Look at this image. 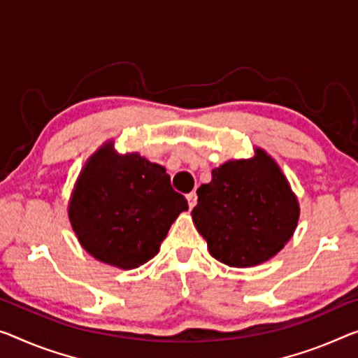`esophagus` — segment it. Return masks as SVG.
I'll return each mask as SVG.
<instances>
[{
  "label": "esophagus",
  "instance_id": "1",
  "mask_svg": "<svg viewBox=\"0 0 358 358\" xmlns=\"http://www.w3.org/2000/svg\"><path fill=\"white\" fill-rule=\"evenodd\" d=\"M196 192H190L189 195H187V201H189V206L194 208L196 205Z\"/></svg>",
  "mask_w": 358,
  "mask_h": 358
}]
</instances>
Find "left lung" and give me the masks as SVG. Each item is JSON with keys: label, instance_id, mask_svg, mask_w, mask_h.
<instances>
[{"label": "left lung", "instance_id": "left-lung-1", "mask_svg": "<svg viewBox=\"0 0 358 358\" xmlns=\"http://www.w3.org/2000/svg\"><path fill=\"white\" fill-rule=\"evenodd\" d=\"M194 224L210 255L230 267L271 259L291 238L299 205L288 180L266 152L252 160L213 169L211 182L196 190Z\"/></svg>", "mask_w": 358, "mask_h": 358}]
</instances>
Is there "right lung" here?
<instances>
[{
	"mask_svg": "<svg viewBox=\"0 0 358 358\" xmlns=\"http://www.w3.org/2000/svg\"><path fill=\"white\" fill-rule=\"evenodd\" d=\"M189 210L160 164L137 153L101 148L81 173L69 217L83 248L96 259L136 268L158 252L169 227Z\"/></svg>",
	"mask_w": 358,
	"mask_h": 358,
	"instance_id": "add662e5",
	"label": "right lung"
}]
</instances>
